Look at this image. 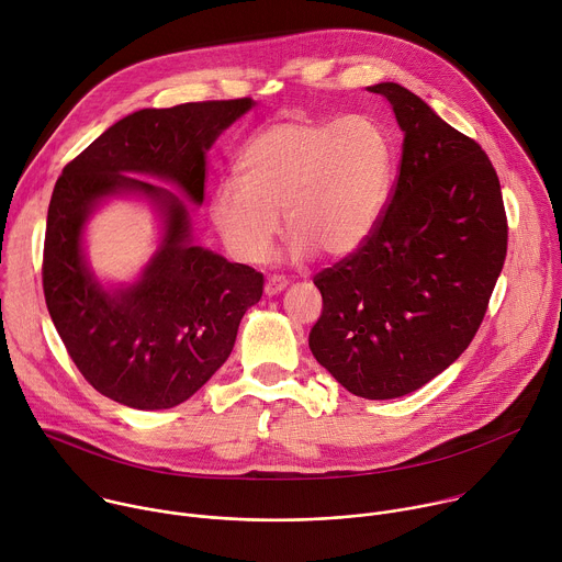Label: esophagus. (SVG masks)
Wrapping results in <instances>:
<instances>
[{"instance_id":"34e87169","label":"esophagus","mask_w":562,"mask_h":562,"mask_svg":"<svg viewBox=\"0 0 562 562\" xmlns=\"http://www.w3.org/2000/svg\"><path fill=\"white\" fill-rule=\"evenodd\" d=\"M286 278H282V276H269V280H267V284H265V293L267 295H278L280 291H284L286 289Z\"/></svg>"}]
</instances>
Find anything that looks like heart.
<instances>
[{
	"label": "heart",
	"instance_id": "heart-1",
	"mask_svg": "<svg viewBox=\"0 0 562 562\" xmlns=\"http://www.w3.org/2000/svg\"><path fill=\"white\" fill-rule=\"evenodd\" d=\"M239 180L211 193V222L228 254L260 265L280 233L295 260H340L378 228L393 184V144L369 115L284 117L260 128L237 157Z\"/></svg>",
	"mask_w": 562,
	"mask_h": 562
}]
</instances>
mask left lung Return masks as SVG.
<instances>
[{
	"label": "left lung",
	"instance_id": "1",
	"mask_svg": "<svg viewBox=\"0 0 562 562\" xmlns=\"http://www.w3.org/2000/svg\"><path fill=\"white\" fill-rule=\"evenodd\" d=\"M403 128L386 211L353 256L319 271L323 315L308 347L347 391L407 395L473 340L507 256V215L492 159L405 87H369Z\"/></svg>",
	"mask_w": 562,
	"mask_h": 562
}]
</instances>
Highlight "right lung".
<instances>
[{
    "label": "right lung",
    "mask_w": 562,
    "mask_h": 562,
    "mask_svg": "<svg viewBox=\"0 0 562 562\" xmlns=\"http://www.w3.org/2000/svg\"><path fill=\"white\" fill-rule=\"evenodd\" d=\"M251 98L142 109L106 128L55 182L44 239V297L75 362L102 395L155 412L189 400L231 356L239 319L262 297L260 271L191 243L184 200L202 204L206 150ZM142 194L166 222L139 281L106 290L83 256V226L109 196Z\"/></svg>",
    "instance_id": "right-lung-1"
}]
</instances>
